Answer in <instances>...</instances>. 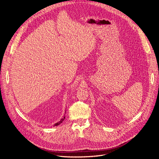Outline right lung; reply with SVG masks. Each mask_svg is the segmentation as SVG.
I'll return each instance as SVG.
<instances>
[{
	"instance_id": "obj_1",
	"label": "right lung",
	"mask_w": 159,
	"mask_h": 159,
	"mask_svg": "<svg viewBox=\"0 0 159 159\" xmlns=\"http://www.w3.org/2000/svg\"><path fill=\"white\" fill-rule=\"evenodd\" d=\"M64 119H65V117H64V118H63V119H61V121H59V122H58V123H56V124H55V125H54V126H57V125H60V123H61V122H62V121H63V120H64Z\"/></svg>"
}]
</instances>
